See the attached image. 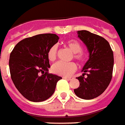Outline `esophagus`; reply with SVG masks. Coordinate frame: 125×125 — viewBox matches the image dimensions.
<instances>
[{
	"mask_svg": "<svg viewBox=\"0 0 125 125\" xmlns=\"http://www.w3.org/2000/svg\"><path fill=\"white\" fill-rule=\"evenodd\" d=\"M63 78L66 79V80H71V78H70V77H63Z\"/></svg>",
	"mask_w": 125,
	"mask_h": 125,
	"instance_id": "esophagus-1",
	"label": "esophagus"
}]
</instances>
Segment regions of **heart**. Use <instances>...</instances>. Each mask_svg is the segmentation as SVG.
Here are the masks:
<instances>
[{
    "mask_svg": "<svg viewBox=\"0 0 125 125\" xmlns=\"http://www.w3.org/2000/svg\"><path fill=\"white\" fill-rule=\"evenodd\" d=\"M66 45L69 49L73 53V57L77 61L83 62L84 60L85 55L82 50V45L78 41L76 40H69L66 42ZM58 53V46L56 45H52L49 48L47 56L49 61H54L57 56ZM76 64L74 62H57L53 64L52 67V72L58 76H68L72 75L73 73L76 71Z\"/></svg>",
    "mask_w": 125,
    "mask_h": 125,
    "instance_id": "1",
    "label": "heart"
}]
</instances>
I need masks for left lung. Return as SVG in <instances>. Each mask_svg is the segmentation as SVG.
<instances>
[{"label": "left lung", "instance_id": "left-lung-1", "mask_svg": "<svg viewBox=\"0 0 125 125\" xmlns=\"http://www.w3.org/2000/svg\"><path fill=\"white\" fill-rule=\"evenodd\" d=\"M78 34L87 47L89 58L82 70L83 76L78 77L80 86L74 93L82 99H94L101 95L111 82L114 53L108 41L102 36L86 30L78 31Z\"/></svg>", "mask_w": 125, "mask_h": 125}]
</instances>
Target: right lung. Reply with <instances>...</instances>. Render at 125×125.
<instances>
[{"label": "right lung", "mask_w": 125, "mask_h": 125, "mask_svg": "<svg viewBox=\"0 0 125 125\" xmlns=\"http://www.w3.org/2000/svg\"><path fill=\"white\" fill-rule=\"evenodd\" d=\"M56 34L43 33L20 41L10 53L11 80L18 92L32 102H42L52 96L61 76L49 73L47 53L58 42Z\"/></svg>", "instance_id": "1"}]
</instances>
